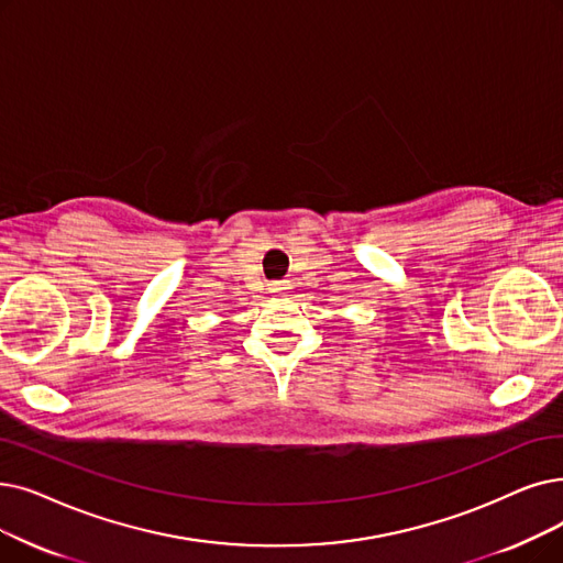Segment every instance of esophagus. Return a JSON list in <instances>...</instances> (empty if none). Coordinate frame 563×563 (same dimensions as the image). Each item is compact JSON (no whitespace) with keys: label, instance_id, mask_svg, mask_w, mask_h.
<instances>
[{"label":"esophagus","instance_id":"esophagus-1","mask_svg":"<svg viewBox=\"0 0 563 563\" xmlns=\"http://www.w3.org/2000/svg\"><path fill=\"white\" fill-rule=\"evenodd\" d=\"M287 287L285 285H280V283H274V285H268V291H274V295H280V291H285Z\"/></svg>","mask_w":563,"mask_h":563}]
</instances>
